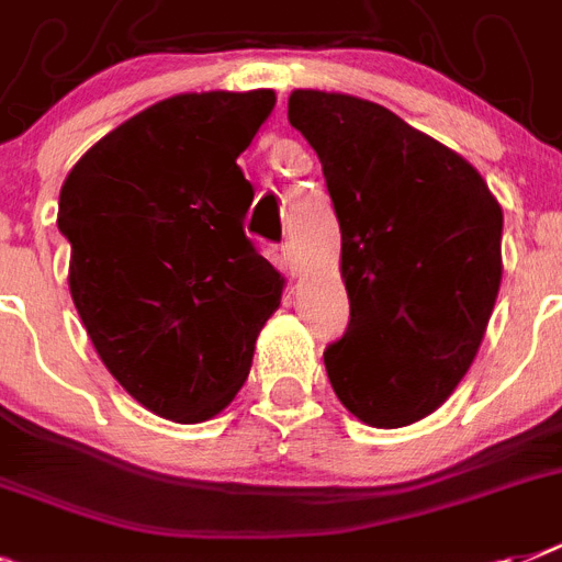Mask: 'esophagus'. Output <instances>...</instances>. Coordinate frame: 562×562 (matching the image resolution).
Returning <instances> with one entry per match:
<instances>
[{
	"label": "esophagus",
	"mask_w": 562,
	"mask_h": 562,
	"mask_svg": "<svg viewBox=\"0 0 562 562\" xmlns=\"http://www.w3.org/2000/svg\"><path fill=\"white\" fill-rule=\"evenodd\" d=\"M281 258H284L286 270H290L292 276H299V252H295L292 244H284V247H281Z\"/></svg>",
	"instance_id": "esophagus-1"
}]
</instances>
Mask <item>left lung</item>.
<instances>
[{
	"label": "left lung",
	"mask_w": 562,
	"mask_h": 562,
	"mask_svg": "<svg viewBox=\"0 0 562 562\" xmlns=\"http://www.w3.org/2000/svg\"><path fill=\"white\" fill-rule=\"evenodd\" d=\"M341 226L350 324L324 350L338 402L405 428L457 391L503 281V206L453 148L361 97L295 88Z\"/></svg>",
	"instance_id": "1"
}]
</instances>
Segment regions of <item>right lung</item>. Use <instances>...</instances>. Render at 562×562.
Wrapping results in <instances>:
<instances>
[{
  "instance_id": "add662e5",
  "label": "right lung",
  "mask_w": 562,
  "mask_h": 562,
  "mask_svg": "<svg viewBox=\"0 0 562 562\" xmlns=\"http://www.w3.org/2000/svg\"><path fill=\"white\" fill-rule=\"evenodd\" d=\"M272 88L178 94L125 120L59 192L68 286L109 373L146 411L206 422L247 382L284 276L244 235L238 166Z\"/></svg>"
}]
</instances>
